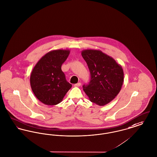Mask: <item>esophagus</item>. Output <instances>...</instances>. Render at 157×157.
Segmentation results:
<instances>
[{"label":"esophagus","mask_w":157,"mask_h":157,"mask_svg":"<svg viewBox=\"0 0 157 157\" xmlns=\"http://www.w3.org/2000/svg\"><path fill=\"white\" fill-rule=\"evenodd\" d=\"M81 83H80V82H79V83L74 84V86H75V87H79V86H81Z\"/></svg>","instance_id":"1"}]
</instances>
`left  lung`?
<instances>
[{"mask_svg":"<svg viewBox=\"0 0 157 157\" xmlns=\"http://www.w3.org/2000/svg\"><path fill=\"white\" fill-rule=\"evenodd\" d=\"M81 55L91 74L90 82L88 85H83V91L91 101L100 106L105 105L121 89L124 81L122 67L101 50H83Z\"/></svg>","mask_w":157,"mask_h":157,"instance_id":"obj_1","label":"left lung"}]
</instances>
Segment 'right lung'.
Here are the masks:
<instances>
[{
	"instance_id": "1",
	"label": "right lung",
	"mask_w": 157,
	"mask_h": 157,
	"mask_svg": "<svg viewBox=\"0 0 157 157\" xmlns=\"http://www.w3.org/2000/svg\"><path fill=\"white\" fill-rule=\"evenodd\" d=\"M70 53L69 50H54L43 56L34 67L30 75V85L37 99L47 105L62 101L72 85L61 69Z\"/></svg>"
}]
</instances>
